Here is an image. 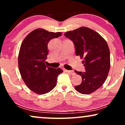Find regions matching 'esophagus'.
<instances>
[{"label": "esophagus", "instance_id": "34e87169", "mask_svg": "<svg viewBox=\"0 0 125 125\" xmlns=\"http://www.w3.org/2000/svg\"><path fill=\"white\" fill-rule=\"evenodd\" d=\"M66 72L68 73H69L70 74H72V75H74L75 74V72H74L73 70H64Z\"/></svg>", "mask_w": 125, "mask_h": 125}]
</instances>
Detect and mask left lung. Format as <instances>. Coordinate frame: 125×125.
Masks as SVG:
<instances>
[{
  "instance_id": "obj_1",
  "label": "left lung",
  "mask_w": 125,
  "mask_h": 125,
  "mask_svg": "<svg viewBox=\"0 0 125 125\" xmlns=\"http://www.w3.org/2000/svg\"><path fill=\"white\" fill-rule=\"evenodd\" d=\"M64 35L73 42L77 56L84 59L85 72H75L82 77L81 83L75 89L81 94H92L104 83L110 71L108 44L98 33L86 27L67 31Z\"/></svg>"
}]
</instances>
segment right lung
Wrapping results in <instances>:
<instances>
[{"label":"right lung","mask_w":125,"mask_h":125,"mask_svg":"<svg viewBox=\"0 0 125 125\" xmlns=\"http://www.w3.org/2000/svg\"><path fill=\"white\" fill-rule=\"evenodd\" d=\"M62 35L61 32H49L37 29L25 38L18 55L21 75L28 88L34 93L43 94L56 85L58 75L63 70L45 65L48 55V44L51 39Z\"/></svg>","instance_id":"obj_1"}]
</instances>
